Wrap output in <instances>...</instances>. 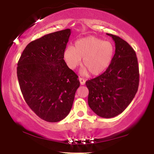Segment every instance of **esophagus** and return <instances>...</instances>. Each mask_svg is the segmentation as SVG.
<instances>
[{
	"instance_id": "obj_1",
	"label": "esophagus",
	"mask_w": 154,
	"mask_h": 154,
	"mask_svg": "<svg viewBox=\"0 0 154 154\" xmlns=\"http://www.w3.org/2000/svg\"><path fill=\"white\" fill-rule=\"evenodd\" d=\"M79 82H80L81 85H84V84H85V80L84 79H83V78L79 77Z\"/></svg>"
}]
</instances>
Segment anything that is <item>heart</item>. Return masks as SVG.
Here are the masks:
<instances>
[{
    "label": "heart",
    "mask_w": 154,
    "mask_h": 154,
    "mask_svg": "<svg viewBox=\"0 0 154 154\" xmlns=\"http://www.w3.org/2000/svg\"><path fill=\"white\" fill-rule=\"evenodd\" d=\"M114 52V46L110 41L90 36L77 41L74 48L68 46L64 51L63 58L71 69L79 66L83 58L85 68L82 73L90 71L93 75H98L110 65Z\"/></svg>",
    "instance_id": "b5f03b06"
}]
</instances>
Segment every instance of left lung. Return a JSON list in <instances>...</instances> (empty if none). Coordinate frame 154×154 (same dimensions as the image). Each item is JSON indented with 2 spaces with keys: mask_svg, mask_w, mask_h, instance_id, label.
<instances>
[{
  "mask_svg": "<svg viewBox=\"0 0 154 154\" xmlns=\"http://www.w3.org/2000/svg\"><path fill=\"white\" fill-rule=\"evenodd\" d=\"M116 43L111 64L102 75L85 83L89 90L88 105L97 115L111 118L126 109L137 92L139 72L137 58L131 46L119 36L106 34Z\"/></svg>",
  "mask_w": 154,
  "mask_h": 154,
  "instance_id": "8db88e82",
  "label": "left lung"
}]
</instances>
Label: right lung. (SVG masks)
Here are the masks:
<instances>
[{
  "instance_id": "right-lung-1",
  "label": "right lung",
  "mask_w": 154,
  "mask_h": 154,
  "mask_svg": "<svg viewBox=\"0 0 154 154\" xmlns=\"http://www.w3.org/2000/svg\"><path fill=\"white\" fill-rule=\"evenodd\" d=\"M69 28L30 42L18 61L20 90L29 107L41 119L58 122L69 115L80 83L64 60Z\"/></svg>"
}]
</instances>
